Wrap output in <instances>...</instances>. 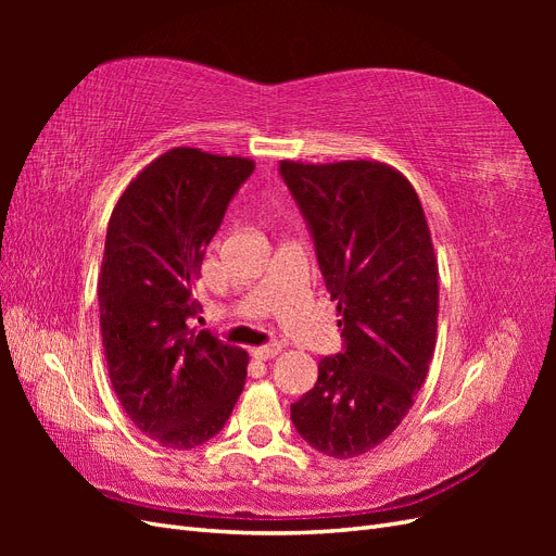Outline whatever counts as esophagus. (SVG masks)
Instances as JSON below:
<instances>
[{
    "label": "esophagus",
    "mask_w": 556,
    "mask_h": 556,
    "mask_svg": "<svg viewBox=\"0 0 556 556\" xmlns=\"http://www.w3.org/2000/svg\"><path fill=\"white\" fill-rule=\"evenodd\" d=\"M278 352H280V345H278V343H271V345H262V348L252 350V357L266 362V359H274V357L278 355Z\"/></svg>",
    "instance_id": "obj_1"
}]
</instances>
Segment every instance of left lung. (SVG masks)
I'll use <instances>...</instances> for the list:
<instances>
[{
  "label": "left lung",
  "mask_w": 556,
  "mask_h": 556,
  "mask_svg": "<svg viewBox=\"0 0 556 556\" xmlns=\"http://www.w3.org/2000/svg\"><path fill=\"white\" fill-rule=\"evenodd\" d=\"M278 174L304 215L343 339L290 406L292 422L317 452L352 459L401 425L429 374L439 319L429 225L413 185L387 164L282 160Z\"/></svg>",
  "instance_id": "left-lung-1"
}]
</instances>
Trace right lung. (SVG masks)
Segmentation results:
<instances>
[{
  "mask_svg": "<svg viewBox=\"0 0 556 556\" xmlns=\"http://www.w3.org/2000/svg\"><path fill=\"white\" fill-rule=\"evenodd\" d=\"M255 162L174 148L129 182L106 229L99 323L125 413L162 447L220 433L245 384L248 355L190 329L211 239Z\"/></svg>",
  "mask_w": 556,
  "mask_h": 556,
  "instance_id": "obj_1",
  "label": "right lung"
}]
</instances>
